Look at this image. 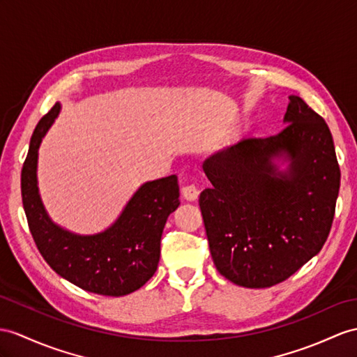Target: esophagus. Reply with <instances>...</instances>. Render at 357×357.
<instances>
[{"mask_svg": "<svg viewBox=\"0 0 357 357\" xmlns=\"http://www.w3.org/2000/svg\"><path fill=\"white\" fill-rule=\"evenodd\" d=\"M181 195H183V198L188 199V202H195L199 195V190L197 189L195 185H186L181 188Z\"/></svg>", "mask_w": 357, "mask_h": 357, "instance_id": "1", "label": "esophagus"}]
</instances>
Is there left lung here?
Segmentation results:
<instances>
[{
	"instance_id": "left-lung-1",
	"label": "left lung",
	"mask_w": 357,
	"mask_h": 357,
	"mask_svg": "<svg viewBox=\"0 0 357 357\" xmlns=\"http://www.w3.org/2000/svg\"><path fill=\"white\" fill-rule=\"evenodd\" d=\"M279 135L248 137L206 159L212 188L199 194L220 274L269 288L319 253L332 229L341 171L326 121L291 95ZM290 160L286 172L273 163Z\"/></svg>"
}]
</instances>
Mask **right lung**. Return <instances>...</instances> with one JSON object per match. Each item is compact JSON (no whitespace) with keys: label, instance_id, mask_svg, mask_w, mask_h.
Wrapping results in <instances>:
<instances>
[{"label":"right lung","instance_id":"add662e5","mask_svg":"<svg viewBox=\"0 0 357 357\" xmlns=\"http://www.w3.org/2000/svg\"><path fill=\"white\" fill-rule=\"evenodd\" d=\"M60 112L56 102L42 116L30 141L21 172V192L29 229L45 262L88 292L123 297L149 282L160 259L162 231L178 207L177 176L146 181L107 230L75 234L50 220L38 189V150Z\"/></svg>","mask_w":357,"mask_h":357}]
</instances>
